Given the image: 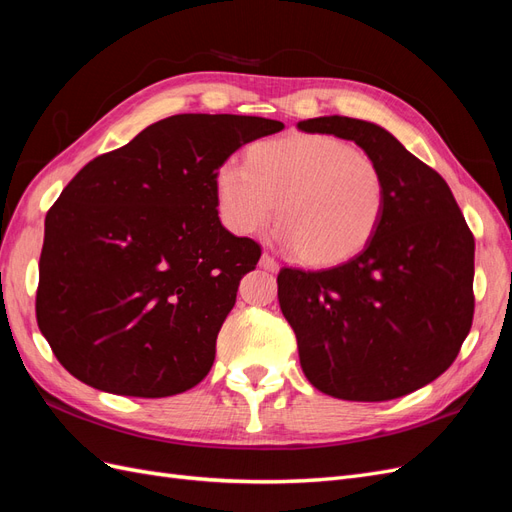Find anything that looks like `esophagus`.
<instances>
[{
	"instance_id": "esophagus-1",
	"label": "esophagus",
	"mask_w": 512,
	"mask_h": 512,
	"mask_svg": "<svg viewBox=\"0 0 512 512\" xmlns=\"http://www.w3.org/2000/svg\"><path fill=\"white\" fill-rule=\"evenodd\" d=\"M260 267L267 269V271H277V267H280V265H277V260L271 254L265 252L260 256Z\"/></svg>"
}]
</instances>
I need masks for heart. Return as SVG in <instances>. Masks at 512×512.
<instances>
[{"mask_svg": "<svg viewBox=\"0 0 512 512\" xmlns=\"http://www.w3.org/2000/svg\"><path fill=\"white\" fill-rule=\"evenodd\" d=\"M224 224L254 235L275 214L280 237L307 265H335L369 243L389 200L382 166L329 134L260 141L247 162L226 160L215 175Z\"/></svg>", "mask_w": 512, "mask_h": 512, "instance_id": "obj_1", "label": "heart"}]
</instances>
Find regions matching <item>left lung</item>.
I'll use <instances>...</instances> for the list:
<instances>
[{"label":"left lung","mask_w":512,"mask_h":512,"mask_svg":"<svg viewBox=\"0 0 512 512\" xmlns=\"http://www.w3.org/2000/svg\"><path fill=\"white\" fill-rule=\"evenodd\" d=\"M299 130L354 141L389 183L363 252L331 269L277 275L303 374L337 399L404 397L444 374L470 333L474 235L446 181L376 123L333 115Z\"/></svg>","instance_id":"8db88e82"}]
</instances>
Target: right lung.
<instances>
[{
	"instance_id": "obj_1",
	"label": "right lung",
	"mask_w": 512,
	"mask_h": 512,
	"mask_svg": "<svg viewBox=\"0 0 512 512\" xmlns=\"http://www.w3.org/2000/svg\"><path fill=\"white\" fill-rule=\"evenodd\" d=\"M284 128L245 115H173L85 164L46 213L36 320L94 389L168 397L215 361L241 277L262 254L218 218V168Z\"/></svg>"
}]
</instances>
